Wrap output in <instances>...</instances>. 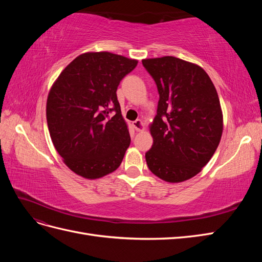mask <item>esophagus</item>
<instances>
[{
	"mask_svg": "<svg viewBox=\"0 0 262 262\" xmlns=\"http://www.w3.org/2000/svg\"><path fill=\"white\" fill-rule=\"evenodd\" d=\"M133 128L136 129L137 131H142L144 129V126H143V122H142V120H140V119H137L136 121H133Z\"/></svg>",
	"mask_w": 262,
	"mask_h": 262,
	"instance_id": "esophagus-1",
	"label": "esophagus"
}]
</instances>
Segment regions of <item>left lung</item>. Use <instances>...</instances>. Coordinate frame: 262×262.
<instances>
[{
	"label": "left lung",
	"instance_id": "8db88e82",
	"mask_svg": "<svg viewBox=\"0 0 262 262\" xmlns=\"http://www.w3.org/2000/svg\"><path fill=\"white\" fill-rule=\"evenodd\" d=\"M142 64L160 95L150 125L153 145L145 153L148 169L168 182L192 178L215 153L223 131L215 87L203 69L175 57Z\"/></svg>",
	"mask_w": 262,
	"mask_h": 262
}]
</instances>
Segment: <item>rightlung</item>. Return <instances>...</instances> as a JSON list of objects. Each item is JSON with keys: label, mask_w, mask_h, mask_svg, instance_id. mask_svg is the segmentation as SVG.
Returning <instances> with one entry per match:
<instances>
[{"label": "right lung", "mask_w": 262, "mask_h": 262, "mask_svg": "<svg viewBox=\"0 0 262 262\" xmlns=\"http://www.w3.org/2000/svg\"><path fill=\"white\" fill-rule=\"evenodd\" d=\"M138 61L110 52L75 58L62 71L47 100V122L68 167L87 179L120 166L130 134L117 98L122 78Z\"/></svg>", "instance_id": "1"}]
</instances>
